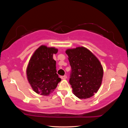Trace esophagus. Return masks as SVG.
<instances>
[{"instance_id":"esophagus-1","label":"esophagus","mask_w":128,"mask_h":128,"mask_svg":"<svg viewBox=\"0 0 128 128\" xmlns=\"http://www.w3.org/2000/svg\"><path fill=\"white\" fill-rule=\"evenodd\" d=\"M61 78H62V80H66V79L67 78V76H62Z\"/></svg>"}]
</instances>
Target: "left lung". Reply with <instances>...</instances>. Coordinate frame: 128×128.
Here are the masks:
<instances>
[{
	"mask_svg": "<svg viewBox=\"0 0 128 128\" xmlns=\"http://www.w3.org/2000/svg\"><path fill=\"white\" fill-rule=\"evenodd\" d=\"M72 72L69 79L73 93L79 99H87L98 92L102 82L103 69L98 58L84 47L67 49Z\"/></svg>",
	"mask_w": 128,
	"mask_h": 128,
	"instance_id": "1",
	"label": "left lung"
}]
</instances>
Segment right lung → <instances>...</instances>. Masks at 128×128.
<instances>
[{"label":"right lung","mask_w":128,"mask_h":128,"mask_svg":"<svg viewBox=\"0 0 128 128\" xmlns=\"http://www.w3.org/2000/svg\"><path fill=\"white\" fill-rule=\"evenodd\" d=\"M58 51L55 47L42 45L30 58L26 68L27 78L32 88L37 94L47 96L61 81L56 73V61L53 59V55Z\"/></svg>","instance_id":"1"}]
</instances>
